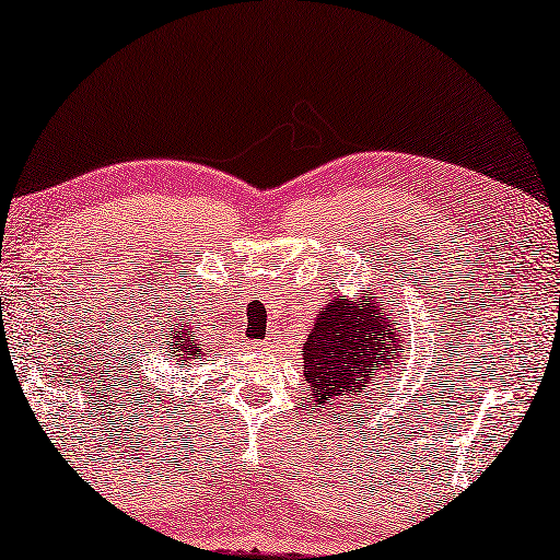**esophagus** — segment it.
<instances>
[{
	"instance_id": "obj_1",
	"label": "esophagus",
	"mask_w": 560,
	"mask_h": 560,
	"mask_svg": "<svg viewBox=\"0 0 560 560\" xmlns=\"http://www.w3.org/2000/svg\"><path fill=\"white\" fill-rule=\"evenodd\" d=\"M262 348H268V340H265V342H262Z\"/></svg>"
}]
</instances>
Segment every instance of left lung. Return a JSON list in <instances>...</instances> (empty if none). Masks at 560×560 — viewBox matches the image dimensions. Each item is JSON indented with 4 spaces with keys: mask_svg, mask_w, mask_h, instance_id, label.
<instances>
[{
    "mask_svg": "<svg viewBox=\"0 0 560 560\" xmlns=\"http://www.w3.org/2000/svg\"><path fill=\"white\" fill-rule=\"evenodd\" d=\"M393 303H377L375 290H358L320 307L300 350L313 406L335 412L332 408L395 381L406 355V325Z\"/></svg>",
    "mask_w": 560,
    "mask_h": 560,
    "instance_id": "8db88e82",
    "label": "left lung"
}]
</instances>
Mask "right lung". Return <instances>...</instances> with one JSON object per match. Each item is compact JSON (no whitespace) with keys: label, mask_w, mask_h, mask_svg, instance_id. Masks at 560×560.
<instances>
[{"label":"right lung","mask_w":560,"mask_h":560,"mask_svg":"<svg viewBox=\"0 0 560 560\" xmlns=\"http://www.w3.org/2000/svg\"><path fill=\"white\" fill-rule=\"evenodd\" d=\"M177 313V310H175ZM183 317H172L167 325H162V352H165V360L172 365L183 368V370H190L192 365L200 363L210 355V352H205L200 348V342H197V332H195V325L187 323L185 317V310L179 313Z\"/></svg>","instance_id":"add662e5"}]
</instances>
